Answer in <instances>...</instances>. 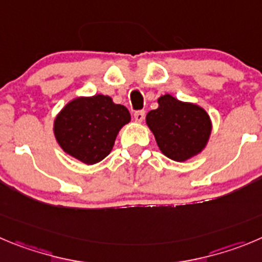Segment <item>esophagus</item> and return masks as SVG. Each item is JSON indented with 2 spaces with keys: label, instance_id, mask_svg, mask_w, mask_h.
<instances>
[{
  "label": "esophagus",
  "instance_id": "obj_1",
  "mask_svg": "<svg viewBox=\"0 0 262 262\" xmlns=\"http://www.w3.org/2000/svg\"><path fill=\"white\" fill-rule=\"evenodd\" d=\"M146 112L143 110H139V111L134 112V120H136L137 123H142L143 119H145Z\"/></svg>",
  "mask_w": 262,
  "mask_h": 262
}]
</instances>
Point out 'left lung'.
I'll return each mask as SVG.
<instances>
[{
	"label": "left lung",
	"mask_w": 262,
	"mask_h": 262,
	"mask_svg": "<svg viewBox=\"0 0 262 262\" xmlns=\"http://www.w3.org/2000/svg\"><path fill=\"white\" fill-rule=\"evenodd\" d=\"M159 107L146 116L161 152L176 161H185L204 148L211 134L208 114L192 103L167 94L159 98Z\"/></svg>",
	"instance_id": "8db88e82"
}]
</instances>
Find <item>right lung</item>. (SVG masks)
Wrapping results in <instances>:
<instances>
[{
    "label": "right lung",
    "instance_id": "1",
    "mask_svg": "<svg viewBox=\"0 0 262 262\" xmlns=\"http://www.w3.org/2000/svg\"><path fill=\"white\" fill-rule=\"evenodd\" d=\"M129 121L126 107L98 94L70 102L55 119L54 133L66 152L85 164H95L111 152L117 133Z\"/></svg>",
    "mask_w": 262,
    "mask_h": 262
}]
</instances>
